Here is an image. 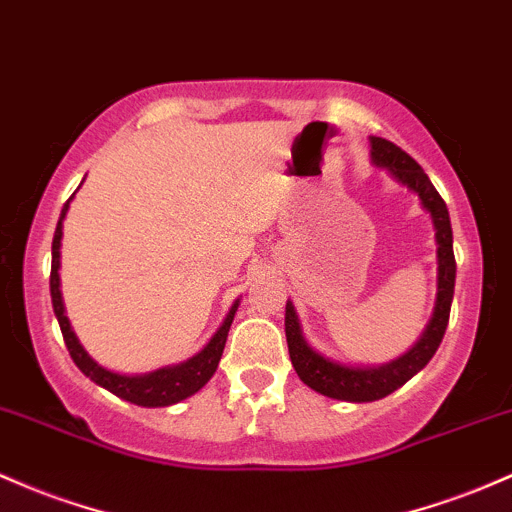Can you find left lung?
<instances>
[{
	"label": "left lung",
	"mask_w": 512,
	"mask_h": 512,
	"mask_svg": "<svg viewBox=\"0 0 512 512\" xmlns=\"http://www.w3.org/2000/svg\"><path fill=\"white\" fill-rule=\"evenodd\" d=\"M369 145H372L369 157H372L374 165L389 172L391 179H396L401 187H406L408 192L418 196L420 206L430 213L437 245V296L430 323L425 325L418 342H415L411 350L403 352L401 357L391 359L386 364H342L338 359L325 357L323 352H318L316 347L308 345V340L303 338L301 320L296 316L294 303L286 301V345H289L291 364H294L299 379L306 386H311L313 391L323 393V396L350 403H369L389 396V393L401 389L408 379H413L430 362L442 338H445L449 308H452L454 296V277H457L449 211L442 196L432 187L430 177L411 155L403 153L391 140L372 136Z\"/></svg>",
	"instance_id": "8db88e82"
}]
</instances>
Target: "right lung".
<instances>
[{"label":"right lung","mask_w":512,"mask_h":512,"mask_svg":"<svg viewBox=\"0 0 512 512\" xmlns=\"http://www.w3.org/2000/svg\"><path fill=\"white\" fill-rule=\"evenodd\" d=\"M75 199V194L67 199V204L60 211V221L55 226L53 235V265H50V299H53V311L55 318H58L60 330H63V338L67 350H70L72 362L80 367L84 376L94 381V384L101 386V389L111 391L114 396L123 398L128 403H136V406L143 408H162L172 406V403L184 401V398L194 396L196 391L204 389L209 384V379L216 374L218 362H221L223 347H226L230 323H233L235 311H238L240 299H235L233 306H230L228 316L223 318L221 328L213 333V338L206 342L204 350L196 352L194 357H189L187 362L170 364V367H160L155 372L148 374H119L111 372V369L101 367L97 359L89 357V352L84 350L77 340L75 330H72L70 318L65 316V303H63V291H60V240H63V221L67 216V209H70V201Z\"/></svg>","instance_id":"obj_1"}]
</instances>
